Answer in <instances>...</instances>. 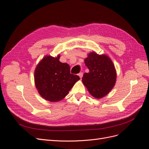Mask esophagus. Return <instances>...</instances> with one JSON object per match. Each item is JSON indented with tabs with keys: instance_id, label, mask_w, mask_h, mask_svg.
<instances>
[{
	"instance_id": "obj_1",
	"label": "esophagus",
	"mask_w": 149,
	"mask_h": 149,
	"mask_svg": "<svg viewBox=\"0 0 149 149\" xmlns=\"http://www.w3.org/2000/svg\"><path fill=\"white\" fill-rule=\"evenodd\" d=\"M78 76H79L80 78H82L83 76V73H81H81H79L78 74Z\"/></svg>"
}]
</instances>
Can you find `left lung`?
Masks as SVG:
<instances>
[{
	"label": "left lung",
	"instance_id": "left-lung-1",
	"mask_svg": "<svg viewBox=\"0 0 149 149\" xmlns=\"http://www.w3.org/2000/svg\"><path fill=\"white\" fill-rule=\"evenodd\" d=\"M85 65L89 70L82 78L84 85L89 93L100 99L109 93L116 81V71L110 58L106 55L89 53L84 60Z\"/></svg>",
	"mask_w": 149,
	"mask_h": 149
}]
</instances>
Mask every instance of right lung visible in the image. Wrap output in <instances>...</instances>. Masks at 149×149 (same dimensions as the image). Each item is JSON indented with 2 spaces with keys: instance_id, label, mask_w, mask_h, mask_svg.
<instances>
[{
  "instance_id": "add662e5",
  "label": "right lung",
  "mask_w": 149,
  "mask_h": 149,
  "mask_svg": "<svg viewBox=\"0 0 149 149\" xmlns=\"http://www.w3.org/2000/svg\"><path fill=\"white\" fill-rule=\"evenodd\" d=\"M56 57L45 56L39 62L34 73L35 84L45 100L57 102L64 99L74 84L80 79L70 73L68 64L63 63Z\"/></svg>"
}]
</instances>
